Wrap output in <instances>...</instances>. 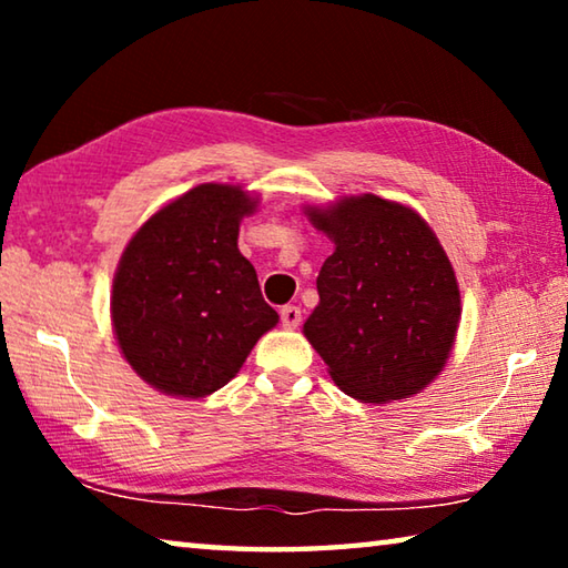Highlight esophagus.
<instances>
[{
	"mask_svg": "<svg viewBox=\"0 0 568 568\" xmlns=\"http://www.w3.org/2000/svg\"><path fill=\"white\" fill-rule=\"evenodd\" d=\"M301 321H303V313H301V307H297V305H285L281 311V323L285 325V328H297Z\"/></svg>",
	"mask_w": 568,
	"mask_h": 568,
	"instance_id": "esophagus-1",
	"label": "esophagus"
}]
</instances>
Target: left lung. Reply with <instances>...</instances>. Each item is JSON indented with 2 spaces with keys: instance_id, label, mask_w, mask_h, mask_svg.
I'll return each mask as SVG.
<instances>
[{
  "instance_id": "left-lung-1",
  "label": "left lung",
  "mask_w": 568,
  "mask_h": 568,
  "mask_svg": "<svg viewBox=\"0 0 568 568\" xmlns=\"http://www.w3.org/2000/svg\"><path fill=\"white\" fill-rule=\"evenodd\" d=\"M335 250L318 275L321 303L303 333L348 396L381 403L418 393L450 353L460 293L420 215L378 195L307 210Z\"/></svg>"
}]
</instances>
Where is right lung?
I'll return each instance as SVG.
<instances>
[{"instance_id": "1", "label": "right lung", "mask_w": 568, "mask_h": 568, "mask_svg": "<svg viewBox=\"0 0 568 568\" xmlns=\"http://www.w3.org/2000/svg\"><path fill=\"white\" fill-rule=\"evenodd\" d=\"M255 210L233 185L192 187L124 247L112 325L124 358L168 396L205 398L235 376L277 313L240 255V220Z\"/></svg>"}]
</instances>
